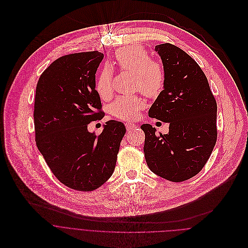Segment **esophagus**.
<instances>
[{
  "label": "esophagus",
  "mask_w": 248,
  "mask_h": 248,
  "mask_svg": "<svg viewBox=\"0 0 248 248\" xmlns=\"http://www.w3.org/2000/svg\"><path fill=\"white\" fill-rule=\"evenodd\" d=\"M125 126H126V129H127V131H131V130H134L135 128H136V125L135 124H133V123H126L125 124Z\"/></svg>",
  "instance_id": "1"
}]
</instances>
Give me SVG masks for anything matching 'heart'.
Returning a JSON list of instances; mask_svg holds the SVG:
<instances>
[{"label": "heart", "mask_w": 248, "mask_h": 248, "mask_svg": "<svg viewBox=\"0 0 248 248\" xmlns=\"http://www.w3.org/2000/svg\"><path fill=\"white\" fill-rule=\"evenodd\" d=\"M120 69L136 74V88L145 95L153 97L160 93L164 88L165 73L162 65L152 61L147 51L133 45L120 48L115 56ZM96 91L102 97H109L113 92V72L109 66L104 67L96 79ZM144 107L139 96H118L110 107L111 113L122 120H134Z\"/></svg>", "instance_id": "heart-1"}]
</instances>
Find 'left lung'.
Masks as SVG:
<instances>
[{"label": "left lung", "mask_w": 248, "mask_h": 248, "mask_svg": "<svg viewBox=\"0 0 248 248\" xmlns=\"http://www.w3.org/2000/svg\"><path fill=\"white\" fill-rule=\"evenodd\" d=\"M155 52L165 83L148 115L169 123V133L156 135L152 125H141L143 153L155 174L178 183L199 174L210 157L217 140V103L205 74L183 49L165 43Z\"/></svg>", "instance_id": "obj_1"}]
</instances>
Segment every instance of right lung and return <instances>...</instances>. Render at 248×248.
Here are the masks:
<instances>
[{"instance_id":"right-lung-1","label":"right lung","mask_w":248,"mask_h":248,"mask_svg":"<svg viewBox=\"0 0 248 248\" xmlns=\"http://www.w3.org/2000/svg\"><path fill=\"white\" fill-rule=\"evenodd\" d=\"M104 54L93 51L61 57L40 76L34 104L38 150L58 180L66 186L91 191L112 175L120 142L126 133L122 122L110 120L101 135L88 124L102 119L95 72Z\"/></svg>"}]
</instances>
